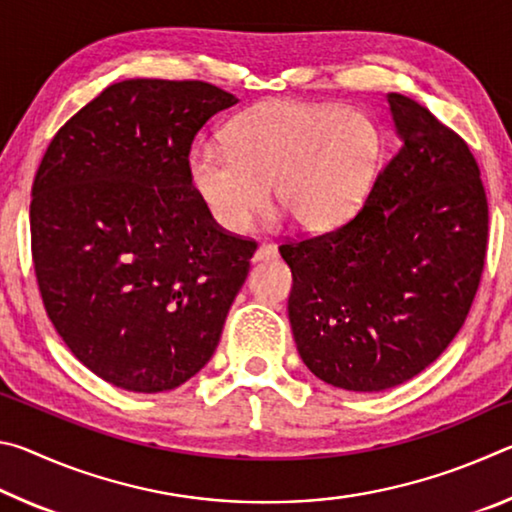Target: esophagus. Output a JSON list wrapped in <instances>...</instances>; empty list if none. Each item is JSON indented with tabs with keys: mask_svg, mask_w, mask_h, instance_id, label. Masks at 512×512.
Segmentation results:
<instances>
[{
	"mask_svg": "<svg viewBox=\"0 0 512 512\" xmlns=\"http://www.w3.org/2000/svg\"><path fill=\"white\" fill-rule=\"evenodd\" d=\"M277 255V250L271 244H259L255 255H253V262H266V259H273Z\"/></svg>",
	"mask_w": 512,
	"mask_h": 512,
	"instance_id": "esophagus-1",
	"label": "esophagus"
}]
</instances>
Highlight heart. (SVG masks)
<instances>
[{"instance_id": "1", "label": "heart", "mask_w": 512, "mask_h": 512, "mask_svg": "<svg viewBox=\"0 0 512 512\" xmlns=\"http://www.w3.org/2000/svg\"><path fill=\"white\" fill-rule=\"evenodd\" d=\"M381 149L375 119L332 103L268 101L239 115L223 140L198 144L189 176L212 221L244 232L275 201L300 228L332 230L368 196Z\"/></svg>"}]
</instances>
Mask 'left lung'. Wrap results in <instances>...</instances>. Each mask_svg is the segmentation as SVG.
<instances>
[{"label":"left lung","mask_w":512,"mask_h":512,"mask_svg":"<svg viewBox=\"0 0 512 512\" xmlns=\"http://www.w3.org/2000/svg\"><path fill=\"white\" fill-rule=\"evenodd\" d=\"M404 146L348 223L287 241L289 320L300 359L336 388L400 386L447 350L488 248L481 171L452 128L388 94Z\"/></svg>","instance_id":"8db88e82"}]
</instances>
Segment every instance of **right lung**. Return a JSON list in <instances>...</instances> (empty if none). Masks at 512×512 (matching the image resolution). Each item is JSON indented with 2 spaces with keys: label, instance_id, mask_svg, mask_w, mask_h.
I'll use <instances>...</instances> for the list:
<instances>
[{
  "label": "right lung",
  "instance_id": "right-lung-1",
  "mask_svg": "<svg viewBox=\"0 0 512 512\" xmlns=\"http://www.w3.org/2000/svg\"><path fill=\"white\" fill-rule=\"evenodd\" d=\"M239 99L203 81L110 85L60 128L31 201L33 266L47 316L108 384L162 393L219 345L255 241L207 214L189 149Z\"/></svg>",
  "mask_w": 512,
  "mask_h": 512
}]
</instances>
